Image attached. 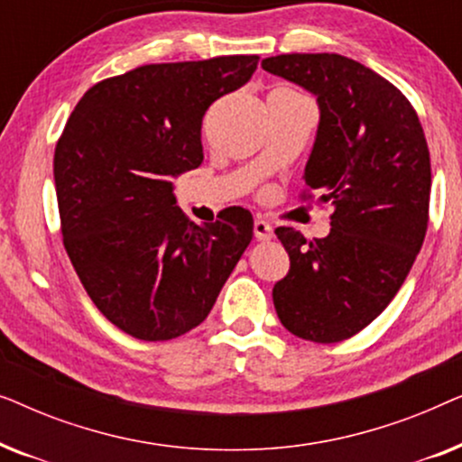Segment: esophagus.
Listing matches in <instances>:
<instances>
[{
    "label": "esophagus",
    "instance_id": "esophagus-1",
    "mask_svg": "<svg viewBox=\"0 0 462 462\" xmlns=\"http://www.w3.org/2000/svg\"><path fill=\"white\" fill-rule=\"evenodd\" d=\"M254 237L258 239V242H269V239H273V226H271L267 220L256 218L254 220Z\"/></svg>",
    "mask_w": 462,
    "mask_h": 462
}]
</instances>
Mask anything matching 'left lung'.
<instances>
[{
	"label": "left lung",
	"mask_w": 462,
	"mask_h": 462,
	"mask_svg": "<svg viewBox=\"0 0 462 462\" xmlns=\"http://www.w3.org/2000/svg\"><path fill=\"white\" fill-rule=\"evenodd\" d=\"M263 69L318 98L302 179L334 208L321 239L275 229L290 271L275 283L273 305L294 337L338 343L387 309L420 252L431 193L425 132L393 84L346 56L280 54Z\"/></svg>",
	"instance_id": "obj_1"
}]
</instances>
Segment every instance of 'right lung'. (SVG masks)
Segmentation results:
<instances>
[{
  "mask_svg": "<svg viewBox=\"0 0 462 462\" xmlns=\"http://www.w3.org/2000/svg\"><path fill=\"white\" fill-rule=\"evenodd\" d=\"M258 56L144 65L98 81L54 151L62 242L98 311L130 337L170 340L208 318L252 242L245 208L195 225L172 179L204 162L201 119Z\"/></svg>",
  "mask_w": 462,
  "mask_h": 462,
  "instance_id": "add662e5",
  "label": "right lung"
}]
</instances>
